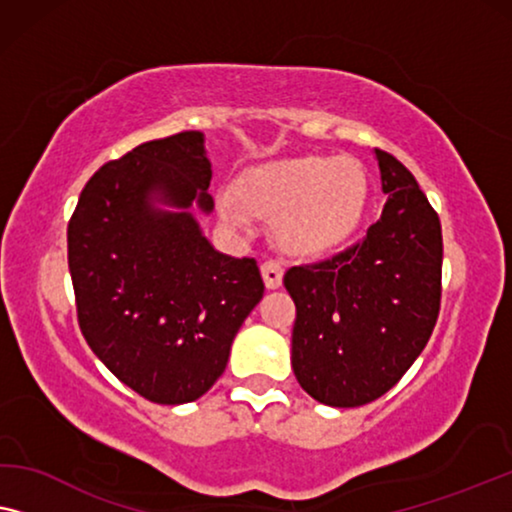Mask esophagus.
Listing matches in <instances>:
<instances>
[{
  "label": "esophagus",
  "instance_id": "34e87169",
  "mask_svg": "<svg viewBox=\"0 0 512 512\" xmlns=\"http://www.w3.org/2000/svg\"><path fill=\"white\" fill-rule=\"evenodd\" d=\"M262 278L269 290H278L283 285V264L276 262V259H266L262 264Z\"/></svg>",
  "mask_w": 512,
  "mask_h": 512
}]
</instances>
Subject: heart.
<instances>
[{
	"mask_svg": "<svg viewBox=\"0 0 512 512\" xmlns=\"http://www.w3.org/2000/svg\"><path fill=\"white\" fill-rule=\"evenodd\" d=\"M369 181L350 157L294 155L246 171L220 197V213L236 229L253 215L276 216V234L292 253H325L348 239L364 215Z\"/></svg>",
	"mask_w": 512,
	"mask_h": 512,
	"instance_id": "heart-1",
	"label": "heart"
}]
</instances>
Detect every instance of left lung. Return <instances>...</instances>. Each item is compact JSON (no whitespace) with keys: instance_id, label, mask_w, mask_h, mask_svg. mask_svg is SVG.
<instances>
[{"instance_id":"obj_1","label":"left lung","mask_w":512,"mask_h":512,"mask_svg":"<svg viewBox=\"0 0 512 512\" xmlns=\"http://www.w3.org/2000/svg\"><path fill=\"white\" fill-rule=\"evenodd\" d=\"M383 215L355 246L287 269L297 306L292 369L315 401L355 408L399 383L420 357L441 308L438 213L397 157L376 148Z\"/></svg>"}]
</instances>
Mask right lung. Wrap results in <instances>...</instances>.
Here are the masks:
<instances>
[{
	"instance_id": "right-lung-1",
	"label": "right lung",
	"mask_w": 512,
	"mask_h": 512,
	"mask_svg": "<svg viewBox=\"0 0 512 512\" xmlns=\"http://www.w3.org/2000/svg\"><path fill=\"white\" fill-rule=\"evenodd\" d=\"M211 176L201 132L141 143L90 178L67 227L85 341L120 383L162 406L211 390L264 294L255 259L218 253L187 211H213Z\"/></svg>"
}]
</instances>
